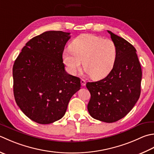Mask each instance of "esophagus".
<instances>
[{
	"mask_svg": "<svg viewBox=\"0 0 154 154\" xmlns=\"http://www.w3.org/2000/svg\"><path fill=\"white\" fill-rule=\"evenodd\" d=\"M81 85L82 86H85V84H86V81H85V80H84V79H81Z\"/></svg>",
	"mask_w": 154,
	"mask_h": 154,
	"instance_id": "1",
	"label": "esophagus"
}]
</instances>
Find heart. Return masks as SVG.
<instances>
[{
    "instance_id": "heart-1",
    "label": "heart",
    "mask_w": 154,
    "mask_h": 154,
    "mask_svg": "<svg viewBox=\"0 0 154 154\" xmlns=\"http://www.w3.org/2000/svg\"><path fill=\"white\" fill-rule=\"evenodd\" d=\"M117 55L116 43L109 38L93 34L77 37L71 49L63 53V63L69 73L75 75L82 66L93 79H102L109 74L115 65Z\"/></svg>"
}]
</instances>
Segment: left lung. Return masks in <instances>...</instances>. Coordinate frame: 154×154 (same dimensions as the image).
I'll use <instances>...</instances> for the list:
<instances>
[{
  "mask_svg": "<svg viewBox=\"0 0 154 154\" xmlns=\"http://www.w3.org/2000/svg\"><path fill=\"white\" fill-rule=\"evenodd\" d=\"M107 32L117 46L116 61L106 77L87 83L91 93L87 109L93 118L113 123L127 115L139 99L142 72L133 45L112 32Z\"/></svg>",
  "mask_w": 154,
  "mask_h": 154,
  "instance_id": "1",
  "label": "left lung"
}]
</instances>
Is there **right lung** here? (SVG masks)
Masks as SVG:
<instances>
[{"instance_id":"1","label":"right lung","mask_w":154,"mask_h":154,"mask_svg":"<svg viewBox=\"0 0 154 154\" xmlns=\"http://www.w3.org/2000/svg\"><path fill=\"white\" fill-rule=\"evenodd\" d=\"M70 37V32H45L27 42L15 60V101L33 122L49 124L61 119L71 97L81 89L79 78L68 74L63 62Z\"/></svg>"}]
</instances>
